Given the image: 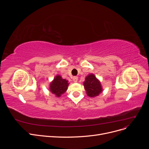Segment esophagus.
I'll return each instance as SVG.
<instances>
[{
    "label": "esophagus",
    "instance_id": "obj_1",
    "mask_svg": "<svg viewBox=\"0 0 149 149\" xmlns=\"http://www.w3.org/2000/svg\"><path fill=\"white\" fill-rule=\"evenodd\" d=\"M78 78L77 77V76H74V77L73 78V81L74 83L77 82L78 81Z\"/></svg>",
    "mask_w": 149,
    "mask_h": 149
}]
</instances>
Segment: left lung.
Returning <instances> with one entry per match:
<instances>
[{
	"label": "left lung",
	"mask_w": 149,
	"mask_h": 149,
	"mask_svg": "<svg viewBox=\"0 0 149 149\" xmlns=\"http://www.w3.org/2000/svg\"><path fill=\"white\" fill-rule=\"evenodd\" d=\"M84 86L87 95L91 97L98 96L102 91L100 82L93 74H90L86 76Z\"/></svg>",
	"instance_id": "left-lung-1"
}]
</instances>
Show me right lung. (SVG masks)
Wrapping results in <instances>:
<instances>
[{"label":"right lung","instance_id":"obj_1","mask_svg":"<svg viewBox=\"0 0 149 149\" xmlns=\"http://www.w3.org/2000/svg\"><path fill=\"white\" fill-rule=\"evenodd\" d=\"M68 81L63 79L60 76L58 75L50 84L49 89L50 91L57 97H60L61 94L65 93L68 86Z\"/></svg>","mask_w":149,"mask_h":149}]
</instances>
